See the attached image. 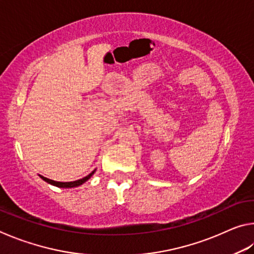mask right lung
<instances>
[{"mask_svg": "<svg viewBox=\"0 0 254 254\" xmlns=\"http://www.w3.org/2000/svg\"><path fill=\"white\" fill-rule=\"evenodd\" d=\"M95 173V170L92 171L91 174L88 176H86V177L78 179V180H75V182H69V183H60V182H56V180H51L49 178H46L44 176H40L41 179H44L45 182L49 183L51 185H54V186H57V187H62V188H72V187H77V186H80V185H83L85 182H87V180L92 177V176Z\"/></svg>", "mask_w": 254, "mask_h": 254, "instance_id": "1", "label": "right lung"}]
</instances>
